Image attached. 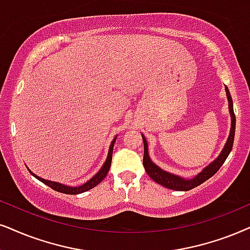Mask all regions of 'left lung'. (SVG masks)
<instances>
[{
  "label": "left lung",
  "mask_w": 250,
  "mask_h": 250,
  "mask_svg": "<svg viewBox=\"0 0 250 250\" xmlns=\"http://www.w3.org/2000/svg\"><path fill=\"white\" fill-rule=\"evenodd\" d=\"M225 91H226L227 100H229V109L230 114V131H229V138H227L225 146H224L219 156H218L212 163L209 164V165L205 167L201 173H198L195 178L192 179L181 178V176L166 172V170L160 168L159 166H157L156 164L150 159L146 138H145L144 135L142 134V138H143V143H144L143 165L148 176H150L154 182L159 183V185H162L164 187L168 189H173V190L187 191V190H190L192 188L197 187V186L202 185V183L207 181L208 179H210L211 176L216 174L218 169H219L223 164L225 163L226 158L229 157V152L232 151L233 142H234V135H235V115H234V110H233L232 97H230L229 87L225 86Z\"/></svg>",
  "instance_id": "8db88e82"
}]
</instances>
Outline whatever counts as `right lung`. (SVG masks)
<instances>
[{
    "label": "right lung",
    "mask_w": 250,
    "mask_h": 250,
    "mask_svg": "<svg viewBox=\"0 0 250 250\" xmlns=\"http://www.w3.org/2000/svg\"><path fill=\"white\" fill-rule=\"evenodd\" d=\"M116 141V136L114 137V140L112 141V143H110V146H109V150H108V154H107V158H106V162L104 164L102 168H100L99 172L97 173L96 175L93 176L92 179L88 180L87 182H85L84 185L80 186V187H69V186H65V185H61V183L59 182H53V181H49V180H45L42 178H39V176L34 174L30 170V173L32 174L34 178L39 180L42 183H45L46 186H48L52 189H54V190L59 191V192H62V194H69V195H76V194H82V192H85L87 190H90V189H92L96 187L98 183H100L103 181L104 179L106 178V175L108 174V170L110 168V164H112V156H113V147H114V143Z\"/></svg>",
    "instance_id": "1"
}]
</instances>
